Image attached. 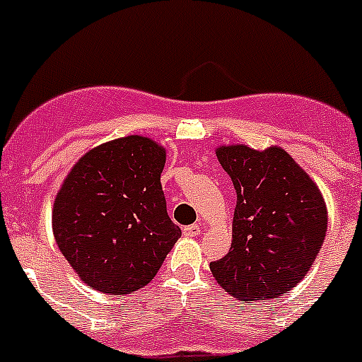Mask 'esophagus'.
Returning a JSON list of instances; mask_svg holds the SVG:
<instances>
[{"mask_svg": "<svg viewBox=\"0 0 362 362\" xmlns=\"http://www.w3.org/2000/svg\"><path fill=\"white\" fill-rule=\"evenodd\" d=\"M183 233L187 238H197L201 233V226L199 225H188L183 228Z\"/></svg>", "mask_w": 362, "mask_h": 362, "instance_id": "esophagus-1", "label": "esophagus"}]
</instances>
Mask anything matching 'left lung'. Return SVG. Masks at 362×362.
<instances>
[{"mask_svg": "<svg viewBox=\"0 0 362 362\" xmlns=\"http://www.w3.org/2000/svg\"><path fill=\"white\" fill-rule=\"evenodd\" d=\"M238 204L228 254L210 263L221 288L238 300L276 299L308 274L325 243L328 212L321 190L281 146L216 150Z\"/></svg>", "mask_w": 362, "mask_h": 362, "instance_id": "8db88e82", "label": "left lung"}]
</instances>
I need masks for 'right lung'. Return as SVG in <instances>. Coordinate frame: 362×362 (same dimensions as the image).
<instances>
[{
  "mask_svg": "<svg viewBox=\"0 0 362 362\" xmlns=\"http://www.w3.org/2000/svg\"><path fill=\"white\" fill-rule=\"evenodd\" d=\"M166 150L145 136L95 146L70 168L54 199L52 232L79 279L127 296L156 277L181 228L166 214Z\"/></svg>",
  "mask_w": 362,
  "mask_h": 362,
  "instance_id": "1",
  "label": "right lung"
}]
</instances>
